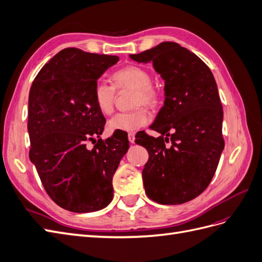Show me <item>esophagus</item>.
<instances>
[{
    "label": "esophagus",
    "mask_w": 262,
    "mask_h": 262,
    "mask_svg": "<svg viewBox=\"0 0 262 262\" xmlns=\"http://www.w3.org/2000/svg\"><path fill=\"white\" fill-rule=\"evenodd\" d=\"M128 139H129V142H130V143H134V141H136V136H134L133 133H129Z\"/></svg>",
    "instance_id": "obj_1"
}]
</instances>
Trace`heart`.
Here are the masks:
<instances>
[{
  "label": "heart",
  "instance_id": "heart-1",
  "mask_svg": "<svg viewBox=\"0 0 262 262\" xmlns=\"http://www.w3.org/2000/svg\"><path fill=\"white\" fill-rule=\"evenodd\" d=\"M114 85L105 80H98L94 85L93 98L101 114L109 115L114 110L117 90H136L134 104L137 107L144 105L155 107L157 94L152 87L153 78L147 71L141 67L128 66L116 71L113 74ZM149 121V116L143 108L130 113H118L108 120V130L112 132H136Z\"/></svg>",
  "mask_w": 262,
  "mask_h": 262
}]
</instances>
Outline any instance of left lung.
Masks as SVG:
<instances>
[{
    "mask_svg": "<svg viewBox=\"0 0 262 262\" xmlns=\"http://www.w3.org/2000/svg\"><path fill=\"white\" fill-rule=\"evenodd\" d=\"M130 58L152 61L165 81L164 106L149 126L161 136L142 133L136 140L148 152L142 171L145 192L160 204L188 202L208 188L224 149L215 80L198 55L176 42L165 41Z\"/></svg>",
    "mask_w": 262,
    "mask_h": 262,
    "instance_id": "obj_1",
    "label": "left lung"
}]
</instances>
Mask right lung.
Listing matches in <instances>:
<instances>
[{
	"mask_svg": "<svg viewBox=\"0 0 262 262\" xmlns=\"http://www.w3.org/2000/svg\"><path fill=\"white\" fill-rule=\"evenodd\" d=\"M118 61L117 55L63 49L30 87L29 158L47 193L71 212H95L112 202L114 173L128 152L124 133L99 138L106 119L93 98L95 83ZM89 140L95 141L92 150L85 147Z\"/></svg>",
	"mask_w": 262,
	"mask_h": 262,
	"instance_id": "add662e5",
	"label": "right lung"
}]
</instances>
